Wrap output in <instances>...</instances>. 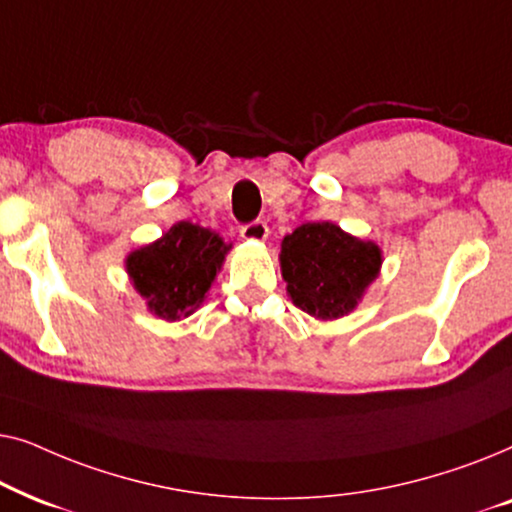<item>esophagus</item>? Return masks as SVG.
Masks as SVG:
<instances>
[{
    "instance_id": "1",
    "label": "esophagus",
    "mask_w": 512,
    "mask_h": 512,
    "mask_svg": "<svg viewBox=\"0 0 512 512\" xmlns=\"http://www.w3.org/2000/svg\"><path fill=\"white\" fill-rule=\"evenodd\" d=\"M240 235L244 237V240H254V242H263L265 237H268V223L256 219V221H249L244 223V226L240 228Z\"/></svg>"
}]
</instances>
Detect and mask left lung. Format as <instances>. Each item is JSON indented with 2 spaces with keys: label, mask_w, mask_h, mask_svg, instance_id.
Segmentation results:
<instances>
[{
  "label": "left lung",
  "mask_w": 512,
  "mask_h": 512,
  "mask_svg": "<svg viewBox=\"0 0 512 512\" xmlns=\"http://www.w3.org/2000/svg\"><path fill=\"white\" fill-rule=\"evenodd\" d=\"M282 277L300 310L317 319L352 312L377 277L382 254L373 242L347 235L335 223H303L282 242Z\"/></svg>",
  "instance_id": "8db88e82"
}]
</instances>
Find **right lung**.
I'll use <instances>...</instances> for the list:
<instances>
[{"instance_id":"right-lung-1","label":"right lung","mask_w":512,"mask_h":512,"mask_svg":"<svg viewBox=\"0 0 512 512\" xmlns=\"http://www.w3.org/2000/svg\"><path fill=\"white\" fill-rule=\"evenodd\" d=\"M226 251V242L212 230L179 221L158 242L132 251L128 272L149 310L177 321L205 300Z\"/></svg>"}]
</instances>
